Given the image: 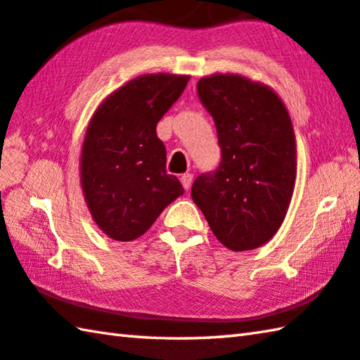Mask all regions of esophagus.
<instances>
[{
  "label": "esophagus",
  "instance_id": "obj_1",
  "mask_svg": "<svg viewBox=\"0 0 360 360\" xmlns=\"http://www.w3.org/2000/svg\"><path fill=\"white\" fill-rule=\"evenodd\" d=\"M180 181H181V185H184V188L185 190L188 191L191 188V181H193V175L191 174H184L181 175V179H180Z\"/></svg>",
  "mask_w": 360,
  "mask_h": 360
}]
</instances>
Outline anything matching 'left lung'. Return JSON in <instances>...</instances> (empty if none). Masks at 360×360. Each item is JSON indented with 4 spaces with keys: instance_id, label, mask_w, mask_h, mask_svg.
<instances>
[{
    "instance_id": "obj_1",
    "label": "left lung",
    "mask_w": 360,
    "mask_h": 360,
    "mask_svg": "<svg viewBox=\"0 0 360 360\" xmlns=\"http://www.w3.org/2000/svg\"><path fill=\"white\" fill-rule=\"evenodd\" d=\"M198 93L215 120L221 162L194 180L193 200L226 248H259L278 232L292 199L291 117L275 90L240 74L207 75Z\"/></svg>"
}]
</instances>
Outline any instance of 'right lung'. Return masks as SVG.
Masks as SVG:
<instances>
[{
  "instance_id": "add662e5",
  "label": "right lung",
  "mask_w": 360,
  "mask_h": 360,
  "mask_svg": "<svg viewBox=\"0 0 360 360\" xmlns=\"http://www.w3.org/2000/svg\"><path fill=\"white\" fill-rule=\"evenodd\" d=\"M190 75L143 74L109 94L86 126L80 153V185L98 228L113 240L131 242L184 194L166 172V147L156 124Z\"/></svg>"
}]
</instances>
